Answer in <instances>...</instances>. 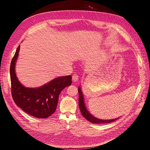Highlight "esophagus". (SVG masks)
I'll return each mask as SVG.
<instances>
[{
	"label": "esophagus",
	"mask_w": 150,
	"mask_h": 150,
	"mask_svg": "<svg viewBox=\"0 0 150 150\" xmlns=\"http://www.w3.org/2000/svg\"><path fill=\"white\" fill-rule=\"evenodd\" d=\"M78 80V75L76 74H74L72 75V81L74 82H76Z\"/></svg>",
	"instance_id": "1"
}]
</instances>
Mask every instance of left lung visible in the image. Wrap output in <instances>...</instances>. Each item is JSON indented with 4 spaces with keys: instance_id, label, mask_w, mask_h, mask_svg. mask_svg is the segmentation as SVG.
I'll return each instance as SVG.
<instances>
[{
    "instance_id": "left-lung-1",
    "label": "left lung",
    "mask_w": 150,
    "mask_h": 150,
    "mask_svg": "<svg viewBox=\"0 0 150 150\" xmlns=\"http://www.w3.org/2000/svg\"><path fill=\"white\" fill-rule=\"evenodd\" d=\"M78 93H79V108L80 109L81 113L82 115L85 118V119L88 120L89 122L92 123H97V124H102V123H111L112 122L115 121L118 119H119V117L115 118L114 119H109V120H103L101 119H98L96 117L93 116L92 114H91L89 111L88 110L86 106L85 102H84V98L83 96V93L81 90V85H80L78 87Z\"/></svg>"
}]
</instances>
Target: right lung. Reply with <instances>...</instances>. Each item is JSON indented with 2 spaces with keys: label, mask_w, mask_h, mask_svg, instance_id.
Returning <instances> with one entry per match:
<instances>
[{
  "label": "right lung",
  "mask_w": 150,
  "mask_h": 150,
  "mask_svg": "<svg viewBox=\"0 0 150 150\" xmlns=\"http://www.w3.org/2000/svg\"><path fill=\"white\" fill-rule=\"evenodd\" d=\"M19 50L20 45L10 65L13 98L18 107L30 115L39 119L49 117L57 109L60 92L72 84V76H58L40 87H25L19 81L16 74Z\"/></svg>",
  "instance_id": "1"
}]
</instances>
